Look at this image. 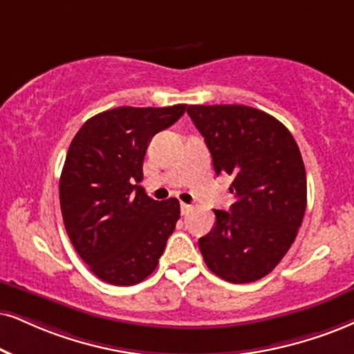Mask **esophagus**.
<instances>
[{
    "instance_id": "34e87169",
    "label": "esophagus",
    "mask_w": 354,
    "mask_h": 354,
    "mask_svg": "<svg viewBox=\"0 0 354 354\" xmlns=\"http://www.w3.org/2000/svg\"><path fill=\"white\" fill-rule=\"evenodd\" d=\"M190 210H192V205L180 203V213H182V215H187V213H189Z\"/></svg>"
}]
</instances>
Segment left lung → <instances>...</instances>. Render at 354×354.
<instances>
[{
  "mask_svg": "<svg viewBox=\"0 0 354 354\" xmlns=\"http://www.w3.org/2000/svg\"><path fill=\"white\" fill-rule=\"evenodd\" d=\"M216 176L233 177L236 202L213 210V230L198 239L205 264L233 283L268 276L295 241L307 208V176L290 131L244 104H190Z\"/></svg>",
  "mask_w": 354,
  "mask_h": 354,
  "instance_id": "obj_1",
  "label": "left lung"
}]
</instances>
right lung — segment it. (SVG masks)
<instances>
[{"mask_svg":"<svg viewBox=\"0 0 354 354\" xmlns=\"http://www.w3.org/2000/svg\"><path fill=\"white\" fill-rule=\"evenodd\" d=\"M185 108L120 106L90 118L72 139L60 210L78 256L104 282L134 286L151 276L176 230L178 200L157 202L138 184L151 139Z\"/></svg>","mask_w":354,"mask_h":354,"instance_id":"add662e5","label":"right lung"}]
</instances>
